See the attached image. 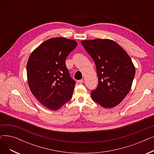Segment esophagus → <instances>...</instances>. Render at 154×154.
Here are the masks:
<instances>
[{
  "mask_svg": "<svg viewBox=\"0 0 154 154\" xmlns=\"http://www.w3.org/2000/svg\"><path fill=\"white\" fill-rule=\"evenodd\" d=\"M77 82L78 84H82L84 82V80L83 79H81V80H79L77 81Z\"/></svg>",
  "mask_w": 154,
  "mask_h": 154,
  "instance_id": "34e87169",
  "label": "esophagus"
}]
</instances>
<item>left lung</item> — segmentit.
Listing matches in <instances>:
<instances>
[{
  "label": "left lung",
  "instance_id": "1",
  "mask_svg": "<svg viewBox=\"0 0 154 154\" xmlns=\"http://www.w3.org/2000/svg\"><path fill=\"white\" fill-rule=\"evenodd\" d=\"M81 44L94 60L98 76V86L92 91V99L103 107H116L132 87L135 69L131 59L110 39L82 40Z\"/></svg>",
  "mask_w": 154,
  "mask_h": 154
}]
</instances>
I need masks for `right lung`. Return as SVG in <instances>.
<instances>
[{
    "label": "right lung",
    "instance_id": "1",
    "mask_svg": "<svg viewBox=\"0 0 154 154\" xmlns=\"http://www.w3.org/2000/svg\"><path fill=\"white\" fill-rule=\"evenodd\" d=\"M77 45L74 40L52 38L40 44L29 57L27 63L29 88L48 109L57 110L72 98L75 82L70 76L66 59Z\"/></svg>",
    "mask_w": 154,
    "mask_h": 154
}]
</instances>
